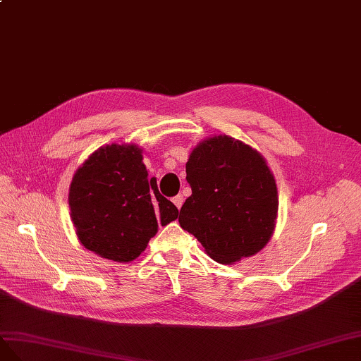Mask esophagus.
<instances>
[{
    "label": "esophagus",
    "mask_w": 361,
    "mask_h": 361,
    "mask_svg": "<svg viewBox=\"0 0 361 361\" xmlns=\"http://www.w3.org/2000/svg\"><path fill=\"white\" fill-rule=\"evenodd\" d=\"M183 201H184V198H183V195H177V197H173V198H172V202L175 204V207H177L178 210L181 209V205H183Z\"/></svg>",
    "instance_id": "obj_1"
}]
</instances>
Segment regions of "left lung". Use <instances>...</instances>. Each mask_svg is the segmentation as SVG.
<instances>
[{"mask_svg":"<svg viewBox=\"0 0 361 361\" xmlns=\"http://www.w3.org/2000/svg\"><path fill=\"white\" fill-rule=\"evenodd\" d=\"M186 173L192 195L178 222L214 262L231 264L264 248L275 228L278 192L260 152L213 136L192 151Z\"/></svg>","mask_w":361,"mask_h":361,"instance_id":"8db88e82","label":"left lung"}]
</instances>
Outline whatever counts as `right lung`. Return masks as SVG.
I'll return each mask as SVG.
<instances>
[{"label":"right lung","instance_id":"obj_1","mask_svg":"<svg viewBox=\"0 0 361 361\" xmlns=\"http://www.w3.org/2000/svg\"><path fill=\"white\" fill-rule=\"evenodd\" d=\"M80 242L102 259L128 263L145 251L159 225L178 218L156 178H148L137 145L101 147L81 164L69 188Z\"/></svg>","mask_w":361,"mask_h":361}]
</instances>
